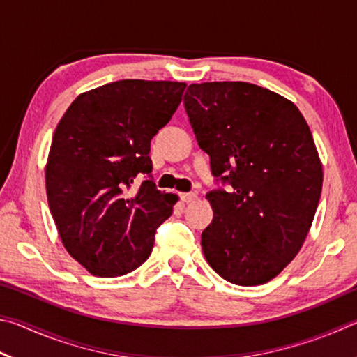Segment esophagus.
<instances>
[{
    "mask_svg": "<svg viewBox=\"0 0 357 357\" xmlns=\"http://www.w3.org/2000/svg\"><path fill=\"white\" fill-rule=\"evenodd\" d=\"M198 198V195L195 192H189V193H183L181 195V200H183L184 203H193Z\"/></svg>",
    "mask_w": 357,
    "mask_h": 357,
    "instance_id": "34e87169",
    "label": "esophagus"
}]
</instances>
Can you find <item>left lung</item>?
Masks as SVG:
<instances>
[{"instance_id":"obj_1","label":"left lung","mask_w":357,"mask_h":357,"mask_svg":"<svg viewBox=\"0 0 357 357\" xmlns=\"http://www.w3.org/2000/svg\"><path fill=\"white\" fill-rule=\"evenodd\" d=\"M184 107L213 174L233 187L206 195L204 258L234 285H263L298 255L317 213L323 165L309 124L291 100L244 82L192 83Z\"/></svg>"}]
</instances>
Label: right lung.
<instances>
[{"mask_svg": "<svg viewBox=\"0 0 357 357\" xmlns=\"http://www.w3.org/2000/svg\"><path fill=\"white\" fill-rule=\"evenodd\" d=\"M187 84L119 80L82 93L53 134L47 200L69 255L88 273L118 277L151 255L155 229L173 213L174 193L149 174L151 140L172 119Z\"/></svg>", "mask_w": 357, "mask_h": 357, "instance_id": "add662e5", "label": "right lung"}]
</instances>
